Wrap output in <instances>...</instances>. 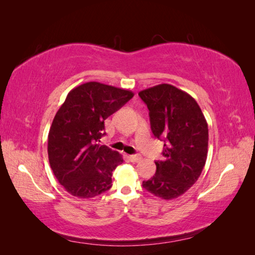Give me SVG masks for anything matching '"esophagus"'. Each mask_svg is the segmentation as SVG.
I'll list each match as a JSON object with an SVG mask.
<instances>
[{
    "mask_svg": "<svg viewBox=\"0 0 255 255\" xmlns=\"http://www.w3.org/2000/svg\"><path fill=\"white\" fill-rule=\"evenodd\" d=\"M128 158H129V160H130L131 162H139V161H141V156L137 155V154H131V155H129Z\"/></svg>",
    "mask_w": 255,
    "mask_h": 255,
    "instance_id": "34e87169",
    "label": "esophagus"
}]
</instances>
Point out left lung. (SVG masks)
Wrapping results in <instances>:
<instances>
[{
	"label": "left lung",
	"instance_id": "left-lung-1",
	"mask_svg": "<svg viewBox=\"0 0 255 255\" xmlns=\"http://www.w3.org/2000/svg\"><path fill=\"white\" fill-rule=\"evenodd\" d=\"M149 110L151 130L164 143V159L155 161V174L142 186L163 199L181 196L192 187L206 163L208 125L197 102L171 84L140 91Z\"/></svg>",
	"mask_w": 255,
	"mask_h": 255
}]
</instances>
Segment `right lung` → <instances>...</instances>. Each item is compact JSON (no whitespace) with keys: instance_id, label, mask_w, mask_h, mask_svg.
Here are the masks:
<instances>
[{"instance_id":"add662e5","label":"right lung","mask_w":255,"mask_h":255,"mask_svg":"<svg viewBox=\"0 0 255 255\" xmlns=\"http://www.w3.org/2000/svg\"><path fill=\"white\" fill-rule=\"evenodd\" d=\"M131 91L100 82L69 92L48 134V158L58 182L72 196L92 198L112 187L123 156L101 145L104 121L132 99Z\"/></svg>"}]
</instances>
